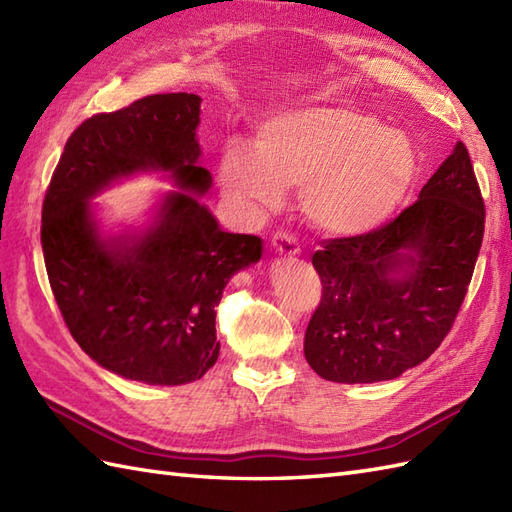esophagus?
I'll return each mask as SVG.
<instances>
[{
    "label": "esophagus",
    "mask_w": 512,
    "mask_h": 512,
    "mask_svg": "<svg viewBox=\"0 0 512 512\" xmlns=\"http://www.w3.org/2000/svg\"><path fill=\"white\" fill-rule=\"evenodd\" d=\"M271 247L276 249V254L280 256H297L299 254V245L297 239L289 232H276L271 236Z\"/></svg>",
    "instance_id": "34e87169"
}]
</instances>
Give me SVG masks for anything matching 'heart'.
<instances>
[{"label":"heart","instance_id":"1","mask_svg":"<svg viewBox=\"0 0 512 512\" xmlns=\"http://www.w3.org/2000/svg\"><path fill=\"white\" fill-rule=\"evenodd\" d=\"M223 193L249 213L278 206L284 189L302 186L306 219L330 236L382 228L417 176L408 136L352 106H295L267 117L256 143L221 149Z\"/></svg>","mask_w":512,"mask_h":512}]
</instances>
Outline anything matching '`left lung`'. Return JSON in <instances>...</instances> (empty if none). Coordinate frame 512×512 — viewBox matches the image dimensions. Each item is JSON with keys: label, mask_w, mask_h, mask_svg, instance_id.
Listing matches in <instances>:
<instances>
[{"label": "left lung", "mask_w": 512, "mask_h": 512, "mask_svg": "<svg viewBox=\"0 0 512 512\" xmlns=\"http://www.w3.org/2000/svg\"><path fill=\"white\" fill-rule=\"evenodd\" d=\"M484 234V202L463 143L419 199L376 232L323 241L313 254L323 293L304 356L323 380L400 378L450 332Z\"/></svg>", "instance_id": "obj_1"}]
</instances>
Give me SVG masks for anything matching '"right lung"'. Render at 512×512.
Returning a JSON list of instances; mask_svg holds the SVG:
<instances>
[{
	"label": "right lung",
	"mask_w": 512,
	"mask_h": 512,
	"mask_svg": "<svg viewBox=\"0 0 512 512\" xmlns=\"http://www.w3.org/2000/svg\"><path fill=\"white\" fill-rule=\"evenodd\" d=\"M193 93L136 99L86 119L69 136L43 202L49 284L73 339L99 367L156 386L195 382L217 363L215 306L263 241L230 234L202 197L213 176L199 165ZM177 184L143 229L106 235L90 199L136 172Z\"/></svg>",
	"instance_id": "obj_1"
}]
</instances>
